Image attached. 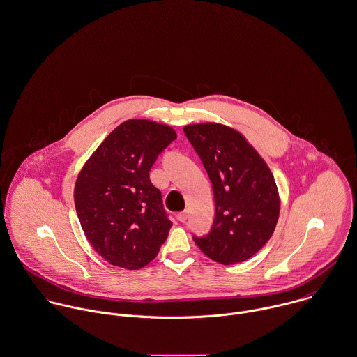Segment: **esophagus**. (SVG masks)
Masks as SVG:
<instances>
[{"label":"esophagus","instance_id":"1","mask_svg":"<svg viewBox=\"0 0 357 357\" xmlns=\"http://www.w3.org/2000/svg\"><path fill=\"white\" fill-rule=\"evenodd\" d=\"M177 219H178L181 223H185L187 219H188V213H187V212H180V213L177 215Z\"/></svg>","mask_w":357,"mask_h":357}]
</instances>
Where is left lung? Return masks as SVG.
<instances>
[{
	"instance_id": "left-lung-1",
	"label": "left lung",
	"mask_w": 357,
	"mask_h": 357,
	"mask_svg": "<svg viewBox=\"0 0 357 357\" xmlns=\"http://www.w3.org/2000/svg\"><path fill=\"white\" fill-rule=\"evenodd\" d=\"M199 155L215 194V222L198 248L220 264L241 263L273 236L280 216L274 176L238 130L215 121L183 127Z\"/></svg>"
}]
</instances>
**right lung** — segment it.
<instances>
[{
	"label": "right lung",
	"instance_id": "obj_1",
	"mask_svg": "<svg viewBox=\"0 0 357 357\" xmlns=\"http://www.w3.org/2000/svg\"><path fill=\"white\" fill-rule=\"evenodd\" d=\"M177 134L148 119L119 124L82 167L75 206L84 236L108 263L138 270L152 261L173 223L149 180L158 155Z\"/></svg>",
	"mask_w": 357,
	"mask_h": 357
}]
</instances>
